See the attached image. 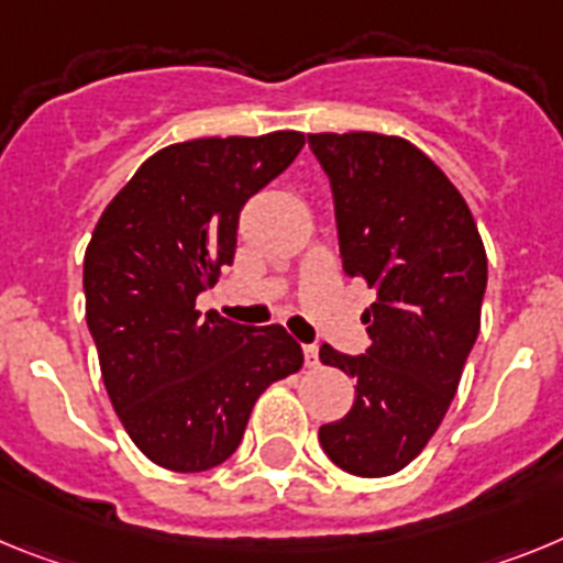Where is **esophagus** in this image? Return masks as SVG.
Returning a JSON list of instances; mask_svg holds the SVG:
<instances>
[{"label":"esophagus","mask_w":563,"mask_h":563,"mask_svg":"<svg viewBox=\"0 0 563 563\" xmlns=\"http://www.w3.org/2000/svg\"><path fill=\"white\" fill-rule=\"evenodd\" d=\"M302 354H306V365H309V368H317V365H320V349H317V345H306Z\"/></svg>","instance_id":"obj_1"}]
</instances>
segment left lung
<instances>
[{
    "label": "left lung",
    "mask_w": 563,
    "mask_h": 563,
    "mask_svg": "<svg viewBox=\"0 0 563 563\" xmlns=\"http://www.w3.org/2000/svg\"><path fill=\"white\" fill-rule=\"evenodd\" d=\"M331 180L342 272L376 291L363 322L371 345L349 356L322 345V365L354 376L356 399L322 424L325 456L345 473L390 476L442 424L482 325L487 254L462 192L410 141L314 133Z\"/></svg>",
    "instance_id": "8db88e82"
}]
</instances>
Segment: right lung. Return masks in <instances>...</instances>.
<instances>
[{"mask_svg": "<svg viewBox=\"0 0 563 563\" xmlns=\"http://www.w3.org/2000/svg\"><path fill=\"white\" fill-rule=\"evenodd\" d=\"M306 144L295 130L158 150L107 203L85 252L87 329L121 424L150 462H227L263 390L302 368L283 325L195 309L232 266L238 218Z\"/></svg>", "mask_w": 563, "mask_h": 563, "instance_id": "obj_1", "label": "right lung"}]
</instances>
